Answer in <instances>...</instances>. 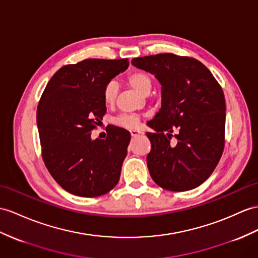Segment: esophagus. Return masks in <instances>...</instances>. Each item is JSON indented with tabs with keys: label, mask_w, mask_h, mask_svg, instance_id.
Here are the masks:
<instances>
[{
	"label": "esophagus",
	"mask_w": 258,
	"mask_h": 258,
	"mask_svg": "<svg viewBox=\"0 0 258 258\" xmlns=\"http://www.w3.org/2000/svg\"><path fill=\"white\" fill-rule=\"evenodd\" d=\"M130 134H131V136H133V137H137V136L141 135L142 131L141 130H138V129H133V130H130Z\"/></svg>",
	"instance_id": "1"
}]
</instances>
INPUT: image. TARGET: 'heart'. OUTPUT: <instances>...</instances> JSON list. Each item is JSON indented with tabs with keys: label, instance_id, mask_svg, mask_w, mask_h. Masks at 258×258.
<instances>
[{
	"label": "heart",
	"instance_id": "obj_1",
	"mask_svg": "<svg viewBox=\"0 0 258 258\" xmlns=\"http://www.w3.org/2000/svg\"><path fill=\"white\" fill-rule=\"evenodd\" d=\"M127 82L130 86L134 89L139 91L142 94H149L151 89L153 86V80L151 75L142 72V71H136L128 74ZM118 95V84L115 81H110L105 85L103 91V98L104 102L107 105H111L115 103V100ZM114 122L122 128H136L139 122V119L136 115L133 114H120L114 119Z\"/></svg>",
	"mask_w": 258,
	"mask_h": 258
}]
</instances>
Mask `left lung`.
Returning <instances> with one entry per match:
<instances>
[{
	"instance_id": "8db88e82",
	"label": "left lung",
	"mask_w": 258,
	"mask_h": 258,
	"mask_svg": "<svg viewBox=\"0 0 258 258\" xmlns=\"http://www.w3.org/2000/svg\"><path fill=\"white\" fill-rule=\"evenodd\" d=\"M131 63L154 74L162 85V107L148 121L154 129L147 133L151 177L166 190L194 189L210 176L223 153L222 87L208 68L191 56L159 53L133 59Z\"/></svg>"
}]
</instances>
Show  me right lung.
<instances>
[{
	"instance_id": "obj_1",
	"label": "right lung",
	"mask_w": 258,
	"mask_h": 258,
	"mask_svg": "<svg viewBox=\"0 0 258 258\" xmlns=\"http://www.w3.org/2000/svg\"><path fill=\"white\" fill-rule=\"evenodd\" d=\"M128 66V59L67 64L53 74L40 97L37 125L42 160L56 183L75 196H102L120 177L129 131L112 125L104 140H92L91 134L106 112L105 85Z\"/></svg>"
}]
</instances>
